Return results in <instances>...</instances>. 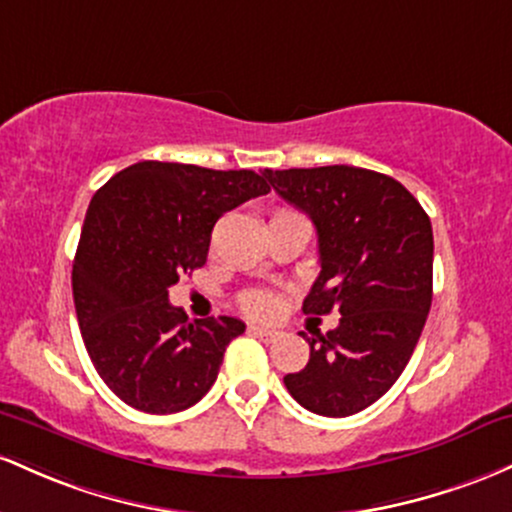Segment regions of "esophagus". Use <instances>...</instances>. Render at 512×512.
Wrapping results in <instances>:
<instances>
[{
  "mask_svg": "<svg viewBox=\"0 0 512 512\" xmlns=\"http://www.w3.org/2000/svg\"><path fill=\"white\" fill-rule=\"evenodd\" d=\"M249 333H251V336H256L258 341H263V343H273L275 338H278V331L263 329V326H249Z\"/></svg>",
  "mask_w": 512,
  "mask_h": 512,
  "instance_id": "obj_1",
  "label": "esophagus"
}]
</instances>
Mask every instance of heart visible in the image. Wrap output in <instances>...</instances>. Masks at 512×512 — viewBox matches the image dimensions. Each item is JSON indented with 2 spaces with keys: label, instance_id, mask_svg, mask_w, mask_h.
Listing matches in <instances>:
<instances>
[{
  "label": "heart",
  "instance_id": "b5f03b06",
  "mask_svg": "<svg viewBox=\"0 0 512 512\" xmlns=\"http://www.w3.org/2000/svg\"><path fill=\"white\" fill-rule=\"evenodd\" d=\"M287 215V210H278L273 217ZM239 304L244 312L254 314V317H268L275 309V295L268 290H249L239 297Z\"/></svg>",
  "mask_w": 512,
  "mask_h": 512
}]
</instances>
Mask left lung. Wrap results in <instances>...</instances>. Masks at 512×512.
<instances>
[{
    "label": "left lung",
    "mask_w": 512,
    "mask_h": 512,
    "mask_svg": "<svg viewBox=\"0 0 512 512\" xmlns=\"http://www.w3.org/2000/svg\"><path fill=\"white\" fill-rule=\"evenodd\" d=\"M275 193L317 227L321 273L304 314L338 312L326 336H307L309 363L285 375L297 404L343 418L399 380L433 302V227L392 176L360 166L266 169Z\"/></svg>",
    "instance_id": "1"
}]
</instances>
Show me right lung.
<instances>
[{"label": "right lung", "mask_w": 512, "mask_h": 512, "mask_svg": "<svg viewBox=\"0 0 512 512\" xmlns=\"http://www.w3.org/2000/svg\"><path fill=\"white\" fill-rule=\"evenodd\" d=\"M268 191L256 171L137 162L91 198L72 266L74 309L96 372L132 409L183 411L215 384L244 321H188L169 287L205 266L225 212Z\"/></svg>", "instance_id": "1"}]
</instances>
